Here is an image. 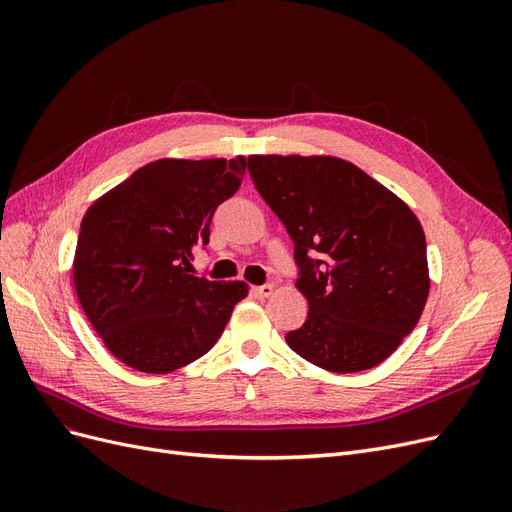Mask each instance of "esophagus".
Returning a JSON list of instances; mask_svg holds the SVG:
<instances>
[{
	"label": "esophagus",
	"mask_w": 512,
	"mask_h": 512,
	"mask_svg": "<svg viewBox=\"0 0 512 512\" xmlns=\"http://www.w3.org/2000/svg\"><path fill=\"white\" fill-rule=\"evenodd\" d=\"M273 290H275V288H273L271 284H265V286H256V288H254V294H256L258 299H269L271 294H273Z\"/></svg>",
	"instance_id": "esophagus-1"
}]
</instances>
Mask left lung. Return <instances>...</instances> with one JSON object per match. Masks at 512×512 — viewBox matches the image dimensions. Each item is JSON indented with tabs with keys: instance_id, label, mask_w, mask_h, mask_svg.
Wrapping results in <instances>:
<instances>
[{
	"instance_id": "left-lung-1",
	"label": "left lung",
	"mask_w": 512,
	"mask_h": 512,
	"mask_svg": "<svg viewBox=\"0 0 512 512\" xmlns=\"http://www.w3.org/2000/svg\"><path fill=\"white\" fill-rule=\"evenodd\" d=\"M252 181L286 226L309 314L288 346L333 374L380 365L429 297L425 232L414 211L335 156H250ZM319 260L314 261L313 256Z\"/></svg>"
}]
</instances>
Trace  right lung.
<instances>
[{"instance_id":"1","label":"right lung","mask_w":512,"mask_h":512,"mask_svg":"<svg viewBox=\"0 0 512 512\" xmlns=\"http://www.w3.org/2000/svg\"><path fill=\"white\" fill-rule=\"evenodd\" d=\"M245 156L162 158L89 205L74 252V290L113 356L143 374H170L207 354L245 282L196 277L222 200L239 190Z\"/></svg>"}]
</instances>
